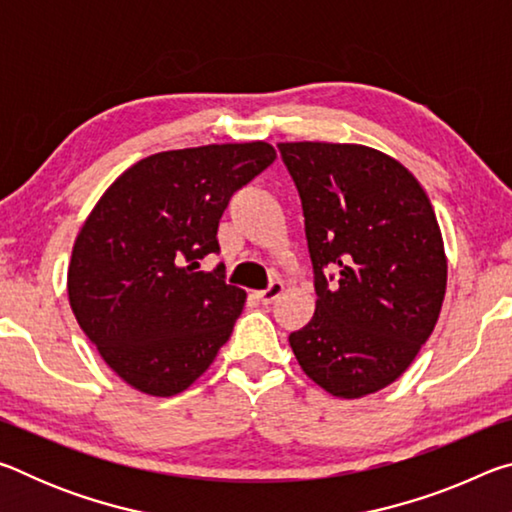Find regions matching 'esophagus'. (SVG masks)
I'll return each instance as SVG.
<instances>
[{"label": "esophagus", "mask_w": 512, "mask_h": 512, "mask_svg": "<svg viewBox=\"0 0 512 512\" xmlns=\"http://www.w3.org/2000/svg\"><path fill=\"white\" fill-rule=\"evenodd\" d=\"M282 291H284V284L282 282H271L268 284V289H264V291H255V298L262 302V305H271V302H275L277 298L282 296Z\"/></svg>", "instance_id": "34e87169"}]
</instances>
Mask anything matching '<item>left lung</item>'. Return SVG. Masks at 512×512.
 <instances>
[{
  "mask_svg": "<svg viewBox=\"0 0 512 512\" xmlns=\"http://www.w3.org/2000/svg\"><path fill=\"white\" fill-rule=\"evenodd\" d=\"M277 146L302 201L318 293L291 350L323 391L359 400L402 377L436 327L443 232L418 178L391 155L363 144ZM325 267L340 280L327 281Z\"/></svg>",
  "mask_w": 512,
  "mask_h": 512,
  "instance_id": "8db88e82",
  "label": "left lung"
}]
</instances>
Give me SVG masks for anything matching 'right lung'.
I'll list each match as a JSON object with an SVG mask.
<instances>
[{"mask_svg":"<svg viewBox=\"0 0 512 512\" xmlns=\"http://www.w3.org/2000/svg\"><path fill=\"white\" fill-rule=\"evenodd\" d=\"M266 142L207 144L135 162L92 207L74 241L67 296L85 336L128 386L151 397L187 391L212 366L244 309L219 250L230 196L273 164Z\"/></svg>","mask_w":512,"mask_h":512,"instance_id":"obj_1","label":"right lung"}]
</instances>
